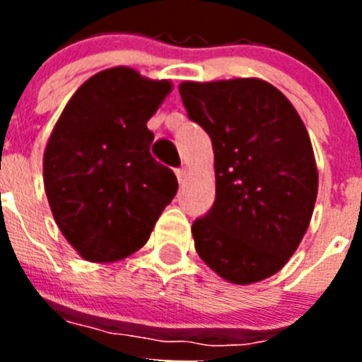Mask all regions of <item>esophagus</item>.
Returning <instances> with one entry per match:
<instances>
[{
  "label": "esophagus",
  "instance_id": "1",
  "mask_svg": "<svg viewBox=\"0 0 362 362\" xmlns=\"http://www.w3.org/2000/svg\"><path fill=\"white\" fill-rule=\"evenodd\" d=\"M175 175H177L179 183H183L185 177H187V168H185V166H179V168H175Z\"/></svg>",
  "mask_w": 362,
  "mask_h": 362
}]
</instances>
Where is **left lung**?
Listing matches in <instances>:
<instances>
[{
    "label": "left lung",
    "mask_w": 362,
    "mask_h": 362,
    "mask_svg": "<svg viewBox=\"0 0 362 362\" xmlns=\"http://www.w3.org/2000/svg\"><path fill=\"white\" fill-rule=\"evenodd\" d=\"M179 94L214 146L216 201L192 225L197 254L230 283L267 279L299 246L317 197L305 123L261 79L187 81Z\"/></svg>",
    "instance_id": "1"
}]
</instances>
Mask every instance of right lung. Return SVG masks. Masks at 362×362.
Segmentation results:
<instances>
[{"instance_id":"1","label":"right lung","mask_w":362,"mask_h":362,"mask_svg":"<svg viewBox=\"0 0 362 362\" xmlns=\"http://www.w3.org/2000/svg\"><path fill=\"white\" fill-rule=\"evenodd\" d=\"M116 66L70 98L45 148L43 181L66 241L94 263L139 250L177 192L168 166L152 158L146 121L170 92Z\"/></svg>"}]
</instances>
